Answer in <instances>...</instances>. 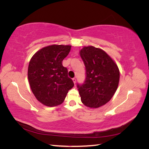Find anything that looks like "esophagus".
<instances>
[{"instance_id": "esophagus-1", "label": "esophagus", "mask_w": 149, "mask_h": 149, "mask_svg": "<svg viewBox=\"0 0 149 149\" xmlns=\"http://www.w3.org/2000/svg\"><path fill=\"white\" fill-rule=\"evenodd\" d=\"M72 80H73V83H74V85H75V84H76V79L74 78L72 79Z\"/></svg>"}]
</instances>
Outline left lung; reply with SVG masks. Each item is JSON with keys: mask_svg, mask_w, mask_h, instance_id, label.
<instances>
[{"mask_svg": "<svg viewBox=\"0 0 149 149\" xmlns=\"http://www.w3.org/2000/svg\"><path fill=\"white\" fill-rule=\"evenodd\" d=\"M86 67L85 81L77 88L83 104L98 108L109 102L119 82V70L115 61L101 48L84 47L79 52Z\"/></svg>", "mask_w": 149, "mask_h": 149, "instance_id": "1", "label": "left lung"}]
</instances>
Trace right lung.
I'll return each instance as SVG.
<instances>
[{
    "mask_svg": "<svg viewBox=\"0 0 149 149\" xmlns=\"http://www.w3.org/2000/svg\"><path fill=\"white\" fill-rule=\"evenodd\" d=\"M71 45H52L36 52L28 68L30 88L37 100L43 105L54 107L64 101L74 86L62 61L70 52Z\"/></svg>",
    "mask_w": 149,
    "mask_h": 149,
    "instance_id": "obj_1",
    "label": "right lung"
}]
</instances>
